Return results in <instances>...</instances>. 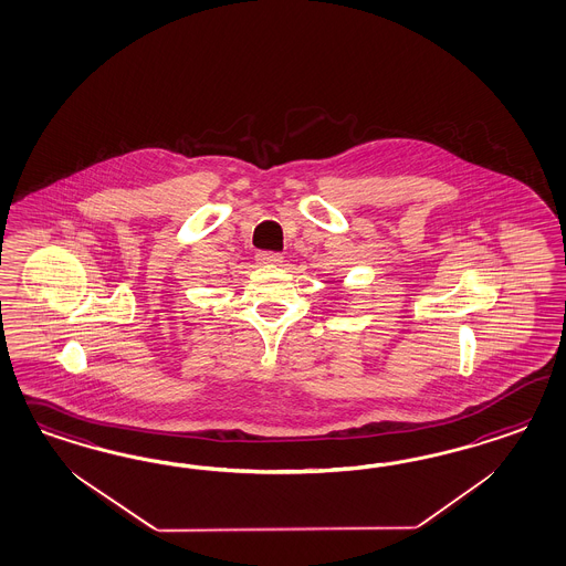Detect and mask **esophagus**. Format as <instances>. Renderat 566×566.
Instances as JSON below:
<instances>
[{
	"mask_svg": "<svg viewBox=\"0 0 566 566\" xmlns=\"http://www.w3.org/2000/svg\"><path fill=\"white\" fill-rule=\"evenodd\" d=\"M258 261L263 265H277V263H282V255L274 251H259Z\"/></svg>",
	"mask_w": 566,
	"mask_h": 566,
	"instance_id": "1",
	"label": "esophagus"
}]
</instances>
